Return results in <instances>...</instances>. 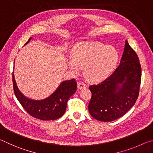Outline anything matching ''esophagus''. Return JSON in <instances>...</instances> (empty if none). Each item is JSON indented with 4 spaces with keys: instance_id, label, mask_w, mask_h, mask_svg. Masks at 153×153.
I'll list each match as a JSON object with an SVG mask.
<instances>
[{
    "instance_id": "obj_1",
    "label": "esophagus",
    "mask_w": 153,
    "mask_h": 153,
    "mask_svg": "<svg viewBox=\"0 0 153 153\" xmlns=\"http://www.w3.org/2000/svg\"><path fill=\"white\" fill-rule=\"evenodd\" d=\"M86 87H87L86 84H84V83L82 82H79L78 84H77V88H78V89L85 88H86Z\"/></svg>"
}]
</instances>
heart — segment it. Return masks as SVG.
I'll list each match as a JSON object with an SVG mask.
<instances>
[{"mask_svg":"<svg viewBox=\"0 0 153 153\" xmlns=\"http://www.w3.org/2000/svg\"><path fill=\"white\" fill-rule=\"evenodd\" d=\"M69 67L77 71L84 66V74L93 82H100L110 76L117 66L119 53L112 46L97 41L77 43L71 52Z\"/></svg>","mask_w":153,"mask_h":153,"instance_id":"obj_1","label":"heart"}]
</instances>
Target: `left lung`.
<instances>
[{
  "mask_svg": "<svg viewBox=\"0 0 153 153\" xmlns=\"http://www.w3.org/2000/svg\"><path fill=\"white\" fill-rule=\"evenodd\" d=\"M138 56L126 41L121 63L104 81L91 85L89 113L100 121H112L122 117L135 104L141 82Z\"/></svg>",
  "mask_w": 153,
  "mask_h": 153,
  "instance_id": "obj_1",
  "label": "left lung"
}]
</instances>
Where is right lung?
<instances>
[{
  "mask_svg": "<svg viewBox=\"0 0 153 153\" xmlns=\"http://www.w3.org/2000/svg\"><path fill=\"white\" fill-rule=\"evenodd\" d=\"M31 38L25 45L30 42ZM14 93L23 108L31 116L41 120H55L65 112L67 100L77 89L75 79L61 83L58 88L48 98L42 100H33L25 97L18 90L13 74L12 75Z\"/></svg>",
  "mask_w": 153,
  "mask_h": 153,
  "instance_id": "add662e5",
  "label": "right lung"
}]
</instances>
